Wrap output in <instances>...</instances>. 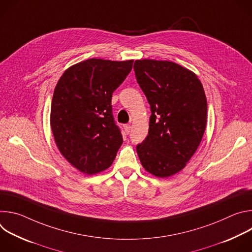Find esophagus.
<instances>
[{"instance_id": "esophagus-1", "label": "esophagus", "mask_w": 252, "mask_h": 252, "mask_svg": "<svg viewBox=\"0 0 252 252\" xmlns=\"http://www.w3.org/2000/svg\"><path fill=\"white\" fill-rule=\"evenodd\" d=\"M124 128H125V132H126V134H128V133H129V130H130V126H129V125H126V126H124Z\"/></svg>"}]
</instances>
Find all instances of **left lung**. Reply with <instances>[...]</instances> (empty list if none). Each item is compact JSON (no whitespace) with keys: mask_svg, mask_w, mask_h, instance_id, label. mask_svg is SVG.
I'll return each instance as SVG.
<instances>
[{"mask_svg":"<svg viewBox=\"0 0 252 252\" xmlns=\"http://www.w3.org/2000/svg\"><path fill=\"white\" fill-rule=\"evenodd\" d=\"M133 68L152 111L149 135L136 153L148 172L165 178L186 167L202 139L204 90L192 70L173 62L136 60Z\"/></svg>","mask_w":252,"mask_h":252,"instance_id":"obj_1","label":"left lung"}]
</instances>
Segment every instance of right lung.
Returning a JSON list of instances; mask_svg holds the SVG:
<instances>
[{
    "label": "right lung",
    "mask_w": 252,
    "mask_h": 252,
    "mask_svg": "<svg viewBox=\"0 0 252 252\" xmlns=\"http://www.w3.org/2000/svg\"><path fill=\"white\" fill-rule=\"evenodd\" d=\"M132 63L133 60L93 58L70 65L58 81L51 106L52 131L60 153L83 173L109 168L122 146L112 95Z\"/></svg>",
    "instance_id": "1"
}]
</instances>
